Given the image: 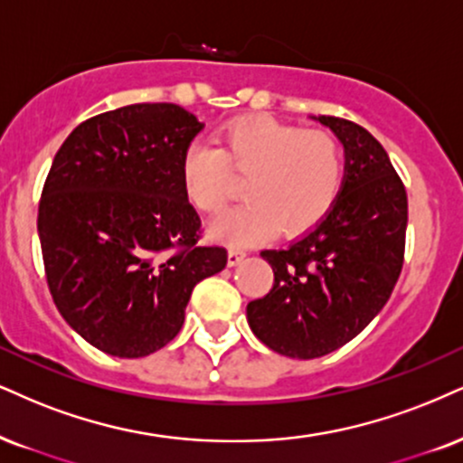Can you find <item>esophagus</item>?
Masks as SVG:
<instances>
[{"label":"esophagus","mask_w":463,"mask_h":463,"mask_svg":"<svg viewBox=\"0 0 463 463\" xmlns=\"http://www.w3.org/2000/svg\"><path fill=\"white\" fill-rule=\"evenodd\" d=\"M247 258V253H244V250H241V249H230V253H227V264H230L232 268L233 266H238L241 264V261Z\"/></svg>","instance_id":"obj_1"}]
</instances>
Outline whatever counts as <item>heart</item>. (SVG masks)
I'll list each match as a JSON object with an SVG mask.
<instances>
[{
  "label": "heart",
  "instance_id": "obj_1",
  "mask_svg": "<svg viewBox=\"0 0 463 463\" xmlns=\"http://www.w3.org/2000/svg\"><path fill=\"white\" fill-rule=\"evenodd\" d=\"M249 178L244 202L210 222L219 242L247 247L279 227L288 236L309 232L324 219L344 184V147L335 135L305 130L258 116L227 124L216 147L193 144L182 158L186 199L205 214L225 208L233 175Z\"/></svg>",
  "mask_w": 463,
  "mask_h": 463
}]
</instances>
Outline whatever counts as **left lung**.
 <instances>
[{
	"label": "left lung",
	"mask_w": 463,
	"mask_h": 463,
	"mask_svg": "<svg viewBox=\"0 0 463 463\" xmlns=\"http://www.w3.org/2000/svg\"><path fill=\"white\" fill-rule=\"evenodd\" d=\"M311 119L344 146V184L316 227L261 250L275 285L247 305L261 344L300 361L339 350L382 311L402 272L408 225L406 188L380 141L347 119Z\"/></svg>",
	"instance_id": "1"
}]
</instances>
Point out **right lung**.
I'll list each match as a JSON object with an SVG mask.
<instances>
[{"mask_svg": "<svg viewBox=\"0 0 463 463\" xmlns=\"http://www.w3.org/2000/svg\"><path fill=\"white\" fill-rule=\"evenodd\" d=\"M205 124L171 102L119 107L79 124L57 150L38 208L51 296L100 352L141 358L184 324L193 288L227 264L199 247L182 158Z\"/></svg>", "mask_w": 463, "mask_h": 463, "instance_id": "add662e5", "label": "right lung"}]
</instances>
